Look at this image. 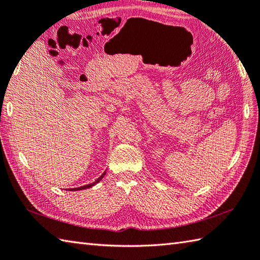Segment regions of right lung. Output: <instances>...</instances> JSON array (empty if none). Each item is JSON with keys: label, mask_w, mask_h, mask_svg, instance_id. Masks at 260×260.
<instances>
[{"label": "right lung", "mask_w": 260, "mask_h": 260, "mask_svg": "<svg viewBox=\"0 0 260 260\" xmlns=\"http://www.w3.org/2000/svg\"><path fill=\"white\" fill-rule=\"evenodd\" d=\"M105 175H106V172H104L103 175H101L98 179H96L94 182H92V184H89V185H85V186H82V187H78V188H72V189H70V190H82V189H86V188H90V187H92L93 185H95L96 182H99L101 179H103V178L105 177Z\"/></svg>", "instance_id": "right-lung-1"}]
</instances>
